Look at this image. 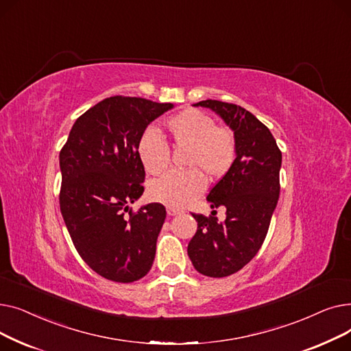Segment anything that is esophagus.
Wrapping results in <instances>:
<instances>
[{
    "label": "esophagus",
    "mask_w": 351,
    "mask_h": 351,
    "mask_svg": "<svg viewBox=\"0 0 351 351\" xmlns=\"http://www.w3.org/2000/svg\"><path fill=\"white\" fill-rule=\"evenodd\" d=\"M166 212H168V215H169V216H175V215L180 213L182 210H179V209H176V208H172V206H169L168 209H166Z\"/></svg>",
    "instance_id": "esophagus-1"
}]
</instances>
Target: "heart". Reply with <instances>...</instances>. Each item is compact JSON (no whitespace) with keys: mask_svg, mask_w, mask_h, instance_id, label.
Instances as JSON below:
<instances>
[{"mask_svg":"<svg viewBox=\"0 0 351 351\" xmlns=\"http://www.w3.org/2000/svg\"><path fill=\"white\" fill-rule=\"evenodd\" d=\"M176 147H186L182 166L154 180L149 196L163 205L182 208L205 191V179L216 182L230 169L237 156L236 135L229 126L197 109H185L166 122ZM138 158L147 173L159 175L171 163V147L156 129H147L138 141Z\"/></svg>","mask_w":351,"mask_h":351,"instance_id":"heart-1","label":"heart"}]
</instances>
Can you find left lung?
<instances>
[{"label":"left lung","instance_id":"8db88e82","mask_svg":"<svg viewBox=\"0 0 351 351\" xmlns=\"http://www.w3.org/2000/svg\"><path fill=\"white\" fill-rule=\"evenodd\" d=\"M205 106L233 129L237 156L232 169L212 188V208L225 206L223 223L217 217L192 213L197 230L188 245L195 269L209 278H226L246 266L262 247L280 193L282 152L269 128L245 108L206 99Z\"/></svg>","mask_w":351,"mask_h":351}]
</instances>
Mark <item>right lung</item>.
Listing matches in <instances>:
<instances>
[{
	"instance_id": "right-lung-1",
	"label": "right lung",
	"mask_w": 351,
	"mask_h": 351,
	"mask_svg": "<svg viewBox=\"0 0 351 351\" xmlns=\"http://www.w3.org/2000/svg\"><path fill=\"white\" fill-rule=\"evenodd\" d=\"M173 108L145 98L110 97L73 123L60 152V208L82 261L102 278L131 283L151 270L166 217L160 204L134 212L143 193L138 141Z\"/></svg>"
}]
</instances>
